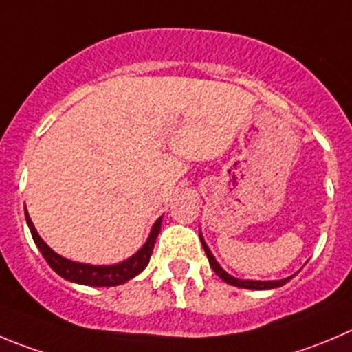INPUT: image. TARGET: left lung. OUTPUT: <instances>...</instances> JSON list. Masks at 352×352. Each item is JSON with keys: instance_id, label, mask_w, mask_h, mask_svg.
<instances>
[{"instance_id": "1", "label": "left lung", "mask_w": 352, "mask_h": 352, "mask_svg": "<svg viewBox=\"0 0 352 352\" xmlns=\"http://www.w3.org/2000/svg\"><path fill=\"white\" fill-rule=\"evenodd\" d=\"M200 242H202L204 250H206L207 257H209V264H210V267L214 270V273H216L221 280H224L226 283H230V285L240 287V289H250V290H267V289H276V287L285 285V283L289 282L290 278H292V276H289V278L276 280V282H256V280H239V278H235V276H232V274L226 273V271H224L223 267H221L219 264L216 263V259H214V256L210 254L209 247L206 245V242H204L202 236H200Z\"/></svg>"}]
</instances>
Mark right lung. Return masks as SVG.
<instances>
[{"instance_id":"add662e5","label":"right lung","mask_w":352,"mask_h":352,"mask_svg":"<svg viewBox=\"0 0 352 352\" xmlns=\"http://www.w3.org/2000/svg\"><path fill=\"white\" fill-rule=\"evenodd\" d=\"M25 221H28L29 224V230H31L34 243L38 245V249L41 250L43 257H45L46 263L52 266V270L55 271V273H58L62 278L69 280V282H76L81 283V285L89 287H116L120 285V283H126L128 280L135 278L136 274L142 273L146 267V264H148L153 245H155L157 235H159L160 232L159 217V219L155 221V224L152 226V232H150L146 243L135 254V256L122 261V263L119 264H113V266H91V264L74 263V261H69L65 259V257L58 256L56 252H53V250L43 242L41 236L38 235L34 224H32L31 217H29L28 210H25Z\"/></svg>"}]
</instances>
